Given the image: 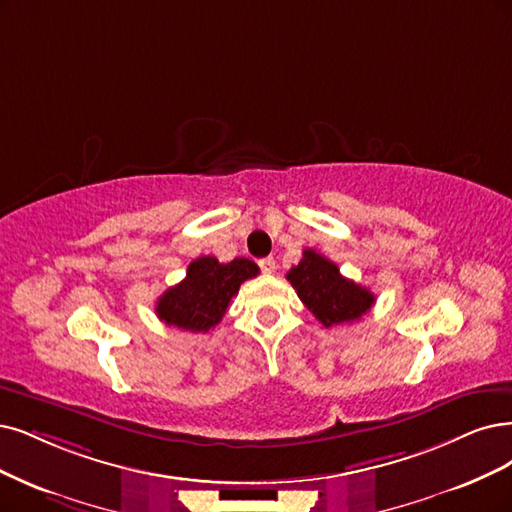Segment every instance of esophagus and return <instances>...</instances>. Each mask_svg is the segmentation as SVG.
I'll use <instances>...</instances> for the list:
<instances>
[{
  "mask_svg": "<svg viewBox=\"0 0 512 512\" xmlns=\"http://www.w3.org/2000/svg\"><path fill=\"white\" fill-rule=\"evenodd\" d=\"M259 268H261L263 274H274V272H276V261H274V257L261 259V261H259Z\"/></svg>",
  "mask_w": 512,
  "mask_h": 512,
  "instance_id": "34e87169",
  "label": "esophagus"
}]
</instances>
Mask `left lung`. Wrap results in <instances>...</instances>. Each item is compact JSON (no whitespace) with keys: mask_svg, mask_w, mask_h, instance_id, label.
<instances>
[{"mask_svg":"<svg viewBox=\"0 0 512 512\" xmlns=\"http://www.w3.org/2000/svg\"><path fill=\"white\" fill-rule=\"evenodd\" d=\"M297 297L323 327L354 323L371 310L375 295L339 274L333 261L306 249L304 257L287 272Z\"/></svg>","mask_w":512,"mask_h":512,"instance_id":"obj_1","label":"left lung"}]
</instances>
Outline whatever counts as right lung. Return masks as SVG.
<instances>
[{
	"label": "right lung",
	"instance_id": "obj_1",
	"mask_svg": "<svg viewBox=\"0 0 512 512\" xmlns=\"http://www.w3.org/2000/svg\"><path fill=\"white\" fill-rule=\"evenodd\" d=\"M257 274L259 268L251 259L236 257L230 263H219L211 255L198 257L189 263L179 285L158 297L156 314L170 327L206 333L219 325L242 282Z\"/></svg>",
	"mask_w": 512,
	"mask_h": 512
}]
</instances>
